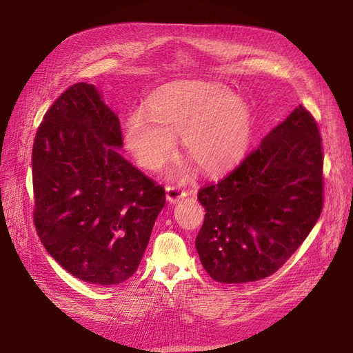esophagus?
<instances>
[{"mask_svg":"<svg viewBox=\"0 0 353 353\" xmlns=\"http://www.w3.org/2000/svg\"><path fill=\"white\" fill-rule=\"evenodd\" d=\"M186 196H188V193L184 192V190H181L177 186H167L165 188V197H167V200H169L170 203H176V201L184 199Z\"/></svg>","mask_w":353,"mask_h":353,"instance_id":"esophagus-1","label":"esophagus"}]
</instances>
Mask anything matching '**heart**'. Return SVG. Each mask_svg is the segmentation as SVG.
I'll return each mask as SVG.
<instances>
[{
	"mask_svg": "<svg viewBox=\"0 0 353 353\" xmlns=\"http://www.w3.org/2000/svg\"><path fill=\"white\" fill-rule=\"evenodd\" d=\"M148 114L136 111L125 124V145L139 165L159 170L183 137L188 157L206 174H220L248 153L253 121L248 103L225 85L181 81L150 97Z\"/></svg>",
	"mask_w": 353,
	"mask_h": 353,
	"instance_id": "obj_1",
	"label": "heart"
}]
</instances>
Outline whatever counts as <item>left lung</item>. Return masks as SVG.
Segmentation results:
<instances>
[{"instance_id":"obj_1","label":"left lung","mask_w":353,"mask_h":353,"mask_svg":"<svg viewBox=\"0 0 353 353\" xmlns=\"http://www.w3.org/2000/svg\"><path fill=\"white\" fill-rule=\"evenodd\" d=\"M323 148L299 105L225 179L199 190L205 221L196 249L216 282L246 283L282 268L323 208Z\"/></svg>"}]
</instances>
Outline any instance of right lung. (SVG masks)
<instances>
[{
  "mask_svg": "<svg viewBox=\"0 0 353 353\" xmlns=\"http://www.w3.org/2000/svg\"><path fill=\"white\" fill-rule=\"evenodd\" d=\"M119 117L92 84L70 85L46 113L32 145L34 225L47 252L92 285L137 270L164 188L128 163Z\"/></svg>",
  "mask_w": 353,
  "mask_h": 353,
  "instance_id": "add662e5",
  "label": "right lung"
}]
</instances>
